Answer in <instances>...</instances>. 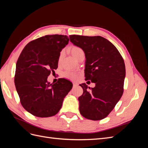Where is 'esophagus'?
I'll return each instance as SVG.
<instances>
[{
	"mask_svg": "<svg viewBox=\"0 0 148 148\" xmlns=\"http://www.w3.org/2000/svg\"><path fill=\"white\" fill-rule=\"evenodd\" d=\"M73 87L75 88V87L78 86V83H76V82H73Z\"/></svg>",
	"mask_w": 148,
	"mask_h": 148,
	"instance_id": "obj_1",
	"label": "esophagus"
}]
</instances>
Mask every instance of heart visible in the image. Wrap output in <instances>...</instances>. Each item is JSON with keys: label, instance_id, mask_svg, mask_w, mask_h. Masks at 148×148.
Masks as SVG:
<instances>
[{"label": "heart", "instance_id": "b5f03b06", "mask_svg": "<svg viewBox=\"0 0 148 148\" xmlns=\"http://www.w3.org/2000/svg\"><path fill=\"white\" fill-rule=\"evenodd\" d=\"M70 51L71 53V55L73 57H75V59L77 58L79 54H81L82 53H83V51L81 48H79V47L77 46H72L71 47L70 49ZM65 76L66 77L70 78V79H75L77 77V75L71 73V72H66L65 73Z\"/></svg>", "mask_w": 148, "mask_h": 148}]
</instances>
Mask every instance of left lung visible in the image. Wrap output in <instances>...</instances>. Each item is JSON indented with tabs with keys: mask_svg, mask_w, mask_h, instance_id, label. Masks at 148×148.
Instances as JSON below:
<instances>
[{
	"mask_svg": "<svg viewBox=\"0 0 148 148\" xmlns=\"http://www.w3.org/2000/svg\"><path fill=\"white\" fill-rule=\"evenodd\" d=\"M70 41L83 49L86 57L85 79L95 88L79 84L83 89L78 97L79 112L89 120H100L113 110L123 92L125 65L120 52L107 39L70 35Z\"/></svg>",
	"mask_w": 148,
	"mask_h": 148,
	"instance_id": "1",
	"label": "left lung"
}]
</instances>
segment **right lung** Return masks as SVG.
<instances>
[{
  "instance_id": "add662e5",
  "label": "right lung",
  "mask_w": 148,
  "mask_h": 148,
  "mask_svg": "<svg viewBox=\"0 0 148 148\" xmlns=\"http://www.w3.org/2000/svg\"><path fill=\"white\" fill-rule=\"evenodd\" d=\"M69 38L66 35H46L29 42L16 65L15 84L24 109L38 117L57 114L65 97L72 88L69 80L60 78L51 84L47 77L58 67L62 49Z\"/></svg>"
}]
</instances>
